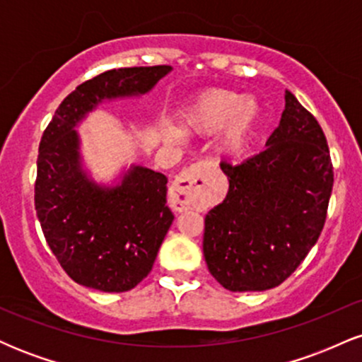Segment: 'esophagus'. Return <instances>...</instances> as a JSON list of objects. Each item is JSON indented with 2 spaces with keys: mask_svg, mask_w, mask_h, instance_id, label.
Here are the masks:
<instances>
[{
  "mask_svg": "<svg viewBox=\"0 0 362 362\" xmlns=\"http://www.w3.org/2000/svg\"><path fill=\"white\" fill-rule=\"evenodd\" d=\"M206 189V180L202 177V165H192L173 180L170 189V202L178 211H184L192 202L202 197Z\"/></svg>",
  "mask_w": 362,
  "mask_h": 362,
  "instance_id": "obj_1",
  "label": "esophagus"
}]
</instances>
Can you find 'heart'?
I'll return each instance as SVG.
<instances>
[{
  "mask_svg": "<svg viewBox=\"0 0 362 362\" xmlns=\"http://www.w3.org/2000/svg\"><path fill=\"white\" fill-rule=\"evenodd\" d=\"M180 124L187 132L216 138V151L224 158H238L250 148L259 129L262 109L253 97L235 90L209 88L190 98L182 107ZM165 134L182 139L177 127L167 126Z\"/></svg>",
  "mask_w": 362,
  "mask_h": 362,
  "instance_id": "b5f03b06",
  "label": "heart"
}]
</instances>
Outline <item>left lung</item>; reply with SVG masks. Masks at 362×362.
<instances>
[{
  "label": "left lung",
  "instance_id": "obj_1",
  "mask_svg": "<svg viewBox=\"0 0 362 362\" xmlns=\"http://www.w3.org/2000/svg\"><path fill=\"white\" fill-rule=\"evenodd\" d=\"M284 98L267 148L240 165L221 163L228 194L204 219L207 269L233 293L284 282L325 224L334 185L325 134L291 91Z\"/></svg>",
  "mask_w": 362,
  "mask_h": 362
}]
</instances>
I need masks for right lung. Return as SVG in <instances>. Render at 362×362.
Segmentation results:
<instances>
[{
	"mask_svg": "<svg viewBox=\"0 0 362 362\" xmlns=\"http://www.w3.org/2000/svg\"><path fill=\"white\" fill-rule=\"evenodd\" d=\"M172 66L110 69L81 83L57 107L37 158L35 211L44 236L74 282L102 293H124L151 272L173 223L168 178L134 165L110 184L85 167L76 131L98 105L138 98Z\"/></svg>",
	"mask_w": 362,
	"mask_h": 362,
	"instance_id": "right-lung-1",
	"label": "right lung"
}]
</instances>
